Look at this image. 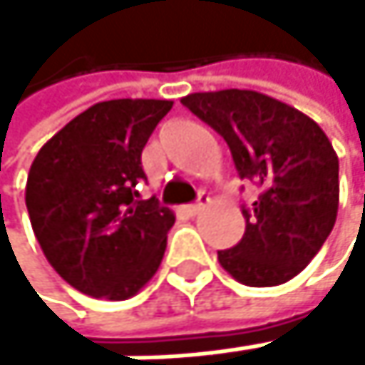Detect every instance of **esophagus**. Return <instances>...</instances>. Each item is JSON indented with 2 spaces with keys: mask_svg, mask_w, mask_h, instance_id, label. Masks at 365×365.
Wrapping results in <instances>:
<instances>
[{
  "mask_svg": "<svg viewBox=\"0 0 365 365\" xmlns=\"http://www.w3.org/2000/svg\"><path fill=\"white\" fill-rule=\"evenodd\" d=\"M207 201H210V197H207L205 192H201L197 203H190V205H186V212H188L190 217H197V215L201 212V210L205 207V203H207Z\"/></svg>",
  "mask_w": 365,
  "mask_h": 365,
  "instance_id": "esophagus-1",
  "label": "esophagus"
}]
</instances>
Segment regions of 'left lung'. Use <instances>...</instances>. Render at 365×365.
I'll use <instances>...</instances> for the list:
<instances>
[{"mask_svg": "<svg viewBox=\"0 0 365 365\" xmlns=\"http://www.w3.org/2000/svg\"><path fill=\"white\" fill-rule=\"evenodd\" d=\"M232 150L241 179L262 192L243 207L245 234L219 252L221 267L247 287H276L298 276L329 238L339 205V162L319 124L252 89L181 98Z\"/></svg>", "mask_w": 365, "mask_h": 365, "instance_id": "left-lung-1", "label": "left lung"}]
</instances>
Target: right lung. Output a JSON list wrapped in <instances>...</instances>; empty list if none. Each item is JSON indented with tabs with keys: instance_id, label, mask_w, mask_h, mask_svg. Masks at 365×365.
I'll use <instances>...</instances> for the list:
<instances>
[{
	"instance_id": "add662e5",
	"label": "right lung",
	"mask_w": 365,
	"mask_h": 365,
	"mask_svg": "<svg viewBox=\"0 0 365 365\" xmlns=\"http://www.w3.org/2000/svg\"><path fill=\"white\" fill-rule=\"evenodd\" d=\"M173 101L96 103L52 135L30 166L26 205L54 272L81 293L127 300L155 276L173 210L138 201L142 150Z\"/></svg>"
}]
</instances>
